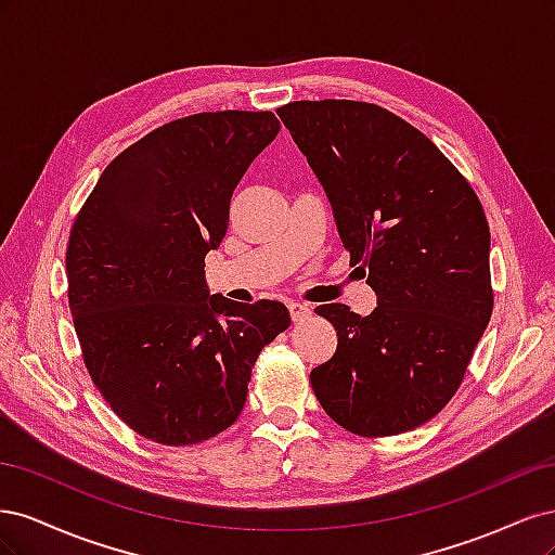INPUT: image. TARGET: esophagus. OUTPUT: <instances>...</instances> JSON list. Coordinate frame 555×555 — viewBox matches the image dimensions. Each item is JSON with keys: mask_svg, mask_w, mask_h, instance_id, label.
Wrapping results in <instances>:
<instances>
[{"mask_svg": "<svg viewBox=\"0 0 555 555\" xmlns=\"http://www.w3.org/2000/svg\"><path fill=\"white\" fill-rule=\"evenodd\" d=\"M289 314L294 322H304V319H308L312 314V308L306 304H289Z\"/></svg>", "mask_w": 555, "mask_h": 555, "instance_id": "1", "label": "esophagus"}]
</instances>
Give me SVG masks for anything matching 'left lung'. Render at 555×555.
Returning <instances> with one entry per match:
<instances>
[{
    "label": "left lung",
    "mask_w": 555,
    "mask_h": 555,
    "mask_svg": "<svg viewBox=\"0 0 555 555\" xmlns=\"http://www.w3.org/2000/svg\"><path fill=\"white\" fill-rule=\"evenodd\" d=\"M322 182L351 266L377 308L319 306L338 331L310 373L335 424L384 438L438 414L489 326L491 231L469 182L430 139L375 104L324 99L278 108Z\"/></svg>",
    "instance_id": "1"
}]
</instances>
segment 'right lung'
I'll return each mask as SVG.
<instances>
[{
    "instance_id": "obj_1",
    "label": "right lung",
    "mask_w": 555,
    "mask_h": 555,
    "mask_svg": "<svg viewBox=\"0 0 555 555\" xmlns=\"http://www.w3.org/2000/svg\"><path fill=\"white\" fill-rule=\"evenodd\" d=\"M278 131L271 111L173 120L117 155L76 217L66 280L82 359L147 440L188 447L227 430L259 351L292 322L280 300L210 294L204 271L233 190Z\"/></svg>"
}]
</instances>
